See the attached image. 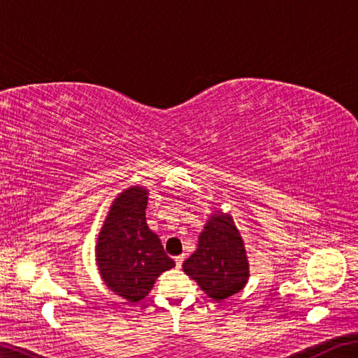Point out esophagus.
I'll list each match as a JSON object with an SVG mask.
<instances>
[{
  "label": "esophagus",
  "instance_id": "1",
  "mask_svg": "<svg viewBox=\"0 0 358 358\" xmlns=\"http://www.w3.org/2000/svg\"><path fill=\"white\" fill-rule=\"evenodd\" d=\"M185 262V255H178L175 257V264H177V268H181V264Z\"/></svg>",
  "mask_w": 358,
  "mask_h": 358
}]
</instances>
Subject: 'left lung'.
Segmentation results:
<instances>
[{
  "mask_svg": "<svg viewBox=\"0 0 358 358\" xmlns=\"http://www.w3.org/2000/svg\"><path fill=\"white\" fill-rule=\"evenodd\" d=\"M183 271L215 301L229 299L246 286L249 260L245 241L229 212L217 209L209 215L199 248L183 263Z\"/></svg>",
  "mask_w": 358,
  "mask_h": 358,
  "instance_id": "left-lung-1",
  "label": "left lung"
}]
</instances>
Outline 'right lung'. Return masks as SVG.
Returning a JSON list of instances; mask_svg holds the SVG:
<instances>
[{"label": "right lung", "instance_id": "obj_1", "mask_svg": "<svg viewBox=\"0 0 358 358\" xmlns=\"http://www.w3.org/2000/svg\"><path fill=\"white\" fill-rule=\"evenodd\" d=\"M149 191L131 186L112 201L95 246L98 272L113 294L129 303L143 300L175 262L146 223Z\"/></svg>", "mask_w": 358, "mask_h": 358}]
</instances>
